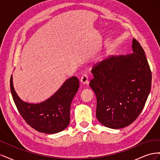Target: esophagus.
Segmentation results:
<instances>
[{
    "instance_id": "34e87169",
    "label": "esophagus",
    "mask_w": 160,
    "mask_h": 160,
    "mask_svg": "<svg viewBox=\"0 0 160 160\" xmlns=\"http://www.w3.org/2000/svg\"><path fill=\"white\" fill-rule=\"evenodd\" d=\"M81 82L83 84H88L89 81H88V76L86 74H83L81 76Z\"/></svg>"
}]
</instances>
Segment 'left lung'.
<instances>
[{"label":"left lung","instance_id":"1","mask_svg":"<svg viewBox=\"0 0 160 160\" xmlns=\"http://www.w3.org/2000/svg\"><path fill=\"white\" fill-rule=\"evenodd\" d=\"M133 53L111 56L91 70L89 86L97 98L96 117L111 129L127 127L138 118L150 93L152 71L139 42Z\"/></svg>","mask_w":160,"mask_h":160}]
</instances>
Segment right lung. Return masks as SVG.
<instances>
[{
	"label": "right lung",
	"instance_id": "1",
	"mask_svg": "<svg viewBox=\"0 0 160 160\" xmlns=\"http://www.w3.org/2000/svg\"><path fill=\"white\" fill-rule=\"evenodd\" d=\"M10 87L18 112L31 128L41 133L53 134L61 132L68 126L71 104L79 88L77 77H72L66 80L50 98L37 104L28 103L19 98L14 89L12 75Z\"/></svg>",
	"mask_w": 160,
	"mask_h": 160
}]
</instances>
